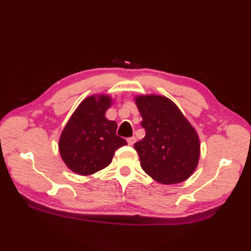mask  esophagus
Wrapping results in <instances>:
<instances>
[{
	"mask_svg": "<svg viewBox=\"0 0 251 251\" xmlns=\"http://www.w3.org/2000/svg\"><path fill=\"white\" fill-rule=\"evenodd\" d=\"M136 142V138L135 137H130L127 139V143H128V146H134V143Z\"/></svg>",
	"mask_w": 251,
	"mask_h": 251,
	"instance_id": "esophagus-1",
	"label": "esophagus"
}]
</instances>
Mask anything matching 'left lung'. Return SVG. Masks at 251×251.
I'll return each mask as SVG.
<instances>
[{"label":"left lung","instance_id":"1","mask_svg":"<svg viewBox=\"0 0 251 251\" xmlns=\"http://www.w3.org/2000/svg\"><path fill=\"white\" fill-rule=\"evenodd\" d=\"M137 108L146 136L134 145L141 168L162 184L189 179L199 165L200 138L174 101L159 95H138Z\"/></svg>","mask_w":251,"mask_h":251}]
</instances>
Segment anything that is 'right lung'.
Segmentation results:
<instances>
[{
    "label": "right lung",
    "mask_w": 251,
    "mask_h": 251,
    "mask_svg": "<svg viewBox=\"0 0 251 251\" xmlns=\"http://www.w3.org/2000/svg\"><path fill=\"white\" fill-rule=\"evenodd\" d=\"M113 104L106 94L85 98L63 128L58 148L67 167L81 176H89L109 166L117 149L126 146L116 136L117 124L105 117Z\"/></svg>",
    "instance_id": "right-lung-1"
}]
</instances>
